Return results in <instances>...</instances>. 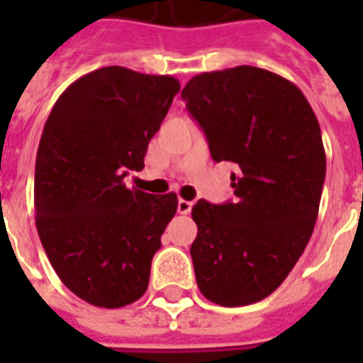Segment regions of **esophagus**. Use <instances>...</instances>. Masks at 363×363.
I'll return each mask as SVG.
<instances>
[{
	"label": "esophagus",
	"instance_id": "esophagus-1",
	"mask_svg": "<svg viewBox=\"0 0 363 363\" xmlns=\"http://www.w3.org/2000/svg\"><path fill=\"white\" fill-rule=\"evenodd\" d=\"M194 207V201H186V199H179V203H177V211L181 213V215H188Z\"/></svg>",
	"mask_w": 363,
	"mask_h": 363
}]
</instances>
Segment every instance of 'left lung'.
I'll use <instances>...</instances> for the list:
<instances>
[{
    "label": "left lung",
    "instance_id": "1",
    "mask_svg": "<svg viewBox=\"0 0 363 363\" xmlns=\"http://www.w3.org/2000/svg\"><path fill=\"white\" fill-rule=\"evenodd\" d=\"M181 96L213 160L239 169L235 201L192 207L196 281L213 303H256L281 286L315 230L326 177L320 125L294 82L252 65L196 75Z\"/></svg>",
    "mask_w": 363,
    "mask_h": 363
}]
</instances>
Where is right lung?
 <instances>
[{"label":"right lung","mask_w":363,"mask_h":363,"mask_svg":"<svg viewBox=\"0 0 363 363\" xmlns=\"http://www.w3.org/2000/svg\"><path fill=\"white\" fill-rule=\"evenodd\" d=\"M181 84L121 65L77 79L54 104L37 148L35 226L56 275L96 307L118 309L147 292L152 256L177 213V194L128 188L145 167Z\"/></svg>","instance_id":"right-lung-1"}]
</instances>
